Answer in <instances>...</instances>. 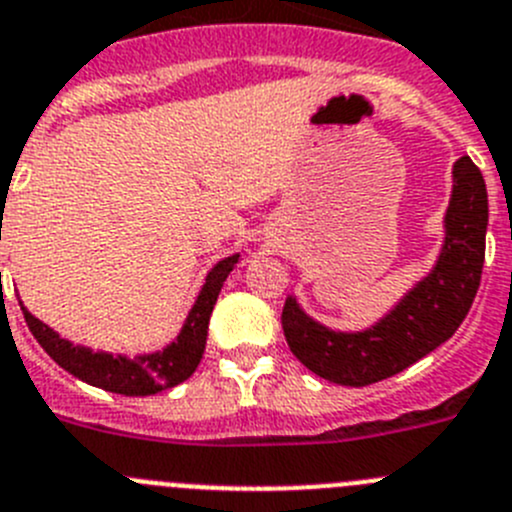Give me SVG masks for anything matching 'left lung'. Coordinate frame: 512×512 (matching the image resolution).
<instances>
[{"instance_id": "8db88e82", "label": "left lung", "mask_w": 512, "mask_h": 512, "mask_svg": "<svg viewBox=\"0 0 512 512\" xmlns=\"http://www.w3.org/2000/svg\"><path fill=\"white\" fill-rule=\"evenodd\" d=\"M452 182L437 264L375 325L360 332L332 330L312 320L297 297H287L284 337L314 375L340 386H370L406 370L457 332L475 302L485 264L487 190L470 157L454 162Z\"/></svg>"}]
</instances>
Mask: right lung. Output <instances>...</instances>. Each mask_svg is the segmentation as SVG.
Masks as SVG:
<instances>
[{
	"label": "right lung",
	"instance_id": "add662e5",
	"mask_svg": "<svg viewBox=\"0 0 512 512\" xmlns=\"http://www.w3.org/2000/svg\"><path fill=\"white\" fill-rule=\"evenodd\" d=\"M238 259H241V253L225 256L208 271L198 299L187 312L185 325L170 345H164L162 350H154V353L137 355V358L106 353V350H91L86 345H73L70 340L60 337L53 327L37 320L22 302L20 307L27 327L42 345V350L70 375L81 378L88 386L121 393V396H154V393H162L167 388H175L177 383L187 381L200 365V358L205 353V340H208L210 314L218 302L223 281L236 269Z\"/></svg>",
	"mask_w": 512,
	"mask_h": 512
}]
</instances>
